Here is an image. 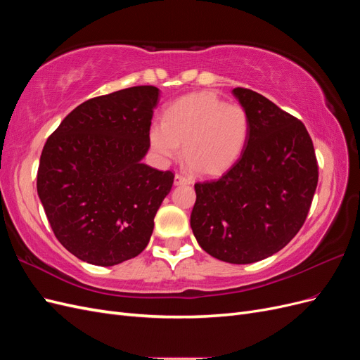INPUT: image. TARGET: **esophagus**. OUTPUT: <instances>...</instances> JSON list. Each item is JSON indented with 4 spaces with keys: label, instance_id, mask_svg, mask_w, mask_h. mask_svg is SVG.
Masks as SVG:
<instances>
[{
    "label": "esophagus",
    "instance_id": "34e87169",
    "mask_svg": "<svg viewBox=\"0 0 360 360\" xmlns=\"http://www.w3.org/2000/svg\"><path fill=\"white\" fill-rule=\"evenodd\" d=\"M174 183L176 184H189L191 183V179L183 176V174H176V177H174Z\"/></svg>",
    "mask_w": 360,
    "mask_h": 360
}]
</instances>
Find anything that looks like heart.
Masks as SVG:
<instances>
[{"label":"heart","mask_w":360,"mask_h":360,"mask_svg":"<svg viewBox=\"0 0 360 360\" xmlns=\"http://www.w3.org/2000/svg\"><path fill=\"white\" fill-rule=\"evenodd\" d=\"M249 136L243 106L225 103L213 93H193L174 102L163 122L150 127L151 146L167 160L183 159L198 176H219L240 158Z\"/></svg>","instance_id":"1"}]
</instances>
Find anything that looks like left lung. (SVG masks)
<instances>
[{"instance_id": "8db88e82", "label": "left lung", "mask_w": 360, "mask_h": 360, "mask_svg": "<svg viewBox=\"0 0 360 360\" xmlns=\"http://www.w3.org/2000/svg\"><path fill=\"white\" fill-rule=\"evenodd\" d=\"M249 117L240 158L221 179L195 183L191 226L200 246L231 264L276 254L299 233L319 183L307 127L267 97L233 90Z\"/></svg>"}]
</instances>
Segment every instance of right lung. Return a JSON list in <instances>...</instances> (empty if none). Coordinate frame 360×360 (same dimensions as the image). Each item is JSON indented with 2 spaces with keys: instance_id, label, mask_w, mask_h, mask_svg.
I'll return each mask as SVG.
<instances>
[{
  "instance_id": "1",
  "label": "right lung",
  "mask_w": 360,
  "mask_h": 360,
  "mask_svg": "<svg viewBox=\"0 0 360 360\" xmlns=\"http://www.w3.org/2000/svg\"><path fill=\"white\" fill-rule=\"evenodd\" d=\"M159 89L139 85L76 106L43 147L37 193L70 254L110 267L139 255L174 174L141 160Z\"/></svg>"
}]
</instances>
